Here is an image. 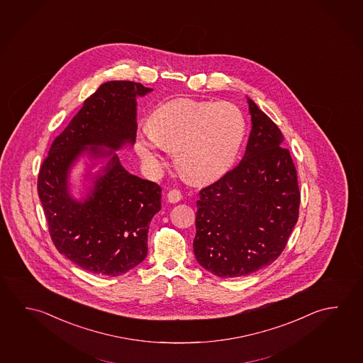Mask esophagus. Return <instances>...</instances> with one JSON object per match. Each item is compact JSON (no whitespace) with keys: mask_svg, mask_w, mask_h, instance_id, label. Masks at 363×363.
Instances as JSON below:
<instances>
[{"mask_svg":"<svg viewBox=\"0 0 363 363\" xmlns=\"http://www.w3.org/2000/svg\"><path fill=\"white\" fill-rule=\"evenodd\" d=\"M182 198H183L182 191H178V189H172V191L167 193V201L170 203H178Z\"/></svg>","mask_w":363,"mask_h":363,"instance_id":"esophagus-1","label":"esophagus"}]
</instances>
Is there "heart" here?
I'll return each instance as SVG.
<instances>
[{
  "instance_id": "heart-1",
  "label": "heart",
  "mask_w": 363,
  "mask_h": 363,
  "mask_svg": "<svg viewBox=\"0 0 363 363\" xmlns=\"http://www.w3.org/2000/svg\"><path fill=\"white\" fill-rule=\"evenodd\" d=\"M148 133L135 137V150L148 170L160 172L161 150L174 152L179 172L196 183L222 177L231 169L246 135L242 111L231 103L178 99L150 116Z\"/></svg>"
}]
</instances>
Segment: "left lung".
I'll list each match as a JSON object with an SVG mask.
<instances>
[{"label": "left lung", "mask_w": 363, "mask_h": 363, "mask_svg": "<svg viewBox=\"0 0 363 363\" xmlns=\"http://www.w3.org/2000/svg\"><path fill=\"white\" fill-rule=\"evenodd\" d=\"M252 132L239 165L199 191L194 255L223 278L252 274L276 260L298 218L295 164L282 132L247 98Z\"/></svg>", "instance_id": "left-lung-1"}]
</instances>
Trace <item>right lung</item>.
Segmentation results:
<instances>
[{
  "mask_svg": "<svg viewBox=\"0 0 363 363\" xmlns=\"http://www.w3.org/2000/svg\"><path fill=\"white\" fill-rule=\"evenodd\" d=\"M151 91L132 81L103 84L53 141L39 172L38 194L53 244L94 274L121 276L147 255L148 228L161 209V188L129 174L116 151L135 145V98ZM84 154L92 161L86 174L92 185L86 198L76 200L69 191V172ZM101 160L105 166L91 179V167Z\"/></svg>",
  "mask_w": 363,
  "mask_h": 363,
  "instance_id": "right-lung-1",
  "label": "right lung"
}]
</instances>
